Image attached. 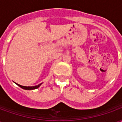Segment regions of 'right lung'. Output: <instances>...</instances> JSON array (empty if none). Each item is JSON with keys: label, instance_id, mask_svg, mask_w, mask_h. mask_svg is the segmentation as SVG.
I'll list each match as a JSON object with an SVG mask.
<instances>
[{"label": "right lung", "instance_id": "right-lung-1", "mask_svg": "<svg viewBox=\"0 0 122 122\" xmlns=\"http://www.w3.org/2000/svg\"><path fill=\"white\" fill-rule=\"evenodd\" d=\"M17 86H19L20 87H21V88H23V89H24V90H35V89H36V88H38V87L40 86V85H41V84H40L37 85V86H28V87H27V86H21V85L20 84H17Z\"/></svg>", "mask_w": 122, "mask_h": 122}]
</instances>
